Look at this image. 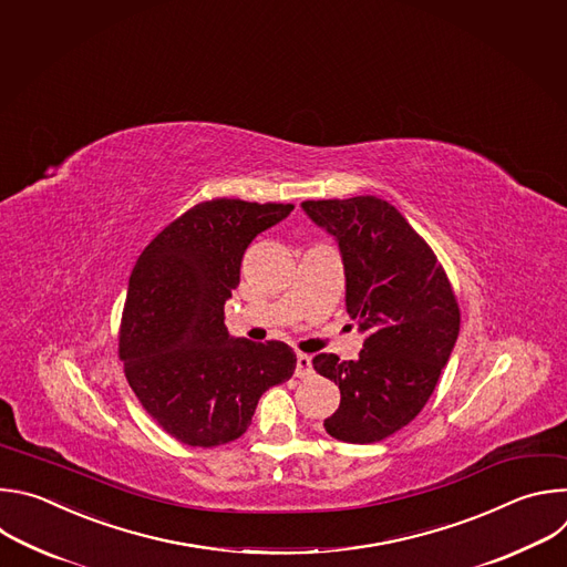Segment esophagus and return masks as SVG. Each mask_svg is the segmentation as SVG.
Returning a JSON list of instances; mask_svg holds the SVG:
<instances>
[{
    "label": "esophagus",
    "instance_id": "1",
    "mask_svg": "<svg viewBox=\"0 0 567 567\" xmlns=\"http://www.w3.org/2000/svg\"><path fill=\"white\" fill-rule=\"evenodd\" d=\"M312 373V358L306 353H297V369L295 375L297 378H308Z\"/></svg>",
    "mask_w": 567,
    "mask_h": 567
}]
</instances>
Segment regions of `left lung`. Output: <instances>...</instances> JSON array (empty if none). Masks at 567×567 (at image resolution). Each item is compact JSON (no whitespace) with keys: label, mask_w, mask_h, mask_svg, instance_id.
I'll use <instances>...</instances> for the list:
<instances>
[{"label":"left lung","mask_w":567,"mask_h":567,"mask_svg":"<svg viewBox=\"0 0 567 567\" xmlns=\"http://www.w3.org/2000/svg\"><path fill=\"white\" fill-rule=\"evenodd\" d=\"M301 209L334 239L347 310L364 334L358 360H312L342 393L323 429L334 440L371 444L422 411L456 347L461 310L435 255L391 203L355 196L306 200Z\"/></svg>","instance_id":"8db88e82"}]
</instances>
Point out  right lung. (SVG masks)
I'll return each mask as SVG.
<instances>
[{
	"instance_id": "add662e5",
	"label": "right lung",
	"mask_w": 567,
	"mask_h": 567,
	"mask_svg": "<svg viewBox=\"0 0 567 567\" xmlns=\"http://www.w3.org/2000/svg\"><path fill=\"white\" fill-rule=\"evenodd\" d=\"M292 207L200 203L169 223L134 266L121 326L125 375L145 411L189 446L241 437L259 398L295 373L288 344L233 337L223 323L248 246Z\"/></svg>"
}]
</instances>
